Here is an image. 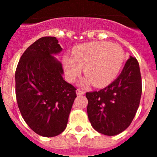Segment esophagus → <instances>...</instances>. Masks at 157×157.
<instances>
[{"label":"esophagus","instance_id":"esophagus-1","mask_svg":"<svg viewBox=\"0 0 157 157\" xmlns=\"http://www.w3.org/2000/svg\"><path fill=\"white\" fill-rule=\"evenodd\" d=\"M85 94V92L83 91V90H80V89H77V95H83Z\"/></svg>","mask_w":157,"mask_h":157}]
</instances>
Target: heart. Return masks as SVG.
<instances>
[{"label":"heart","mask_w":157,"mask_h":157,"mask_svg":"<svg viewBox=\"0 0 157 157\" xmlns=\"http://www.w3.org/2000/svg\"><path fill=\"white\" fill-rule=\"evenodd\" d=\"M125 52L120 45L106 42H93L75 46L73 56H65L63 64L69 80L73 81L84 67L87 82L96 87L112 83L122 67Z\"/></svg>","instance_id":"b5f03b06"}]
</instances>
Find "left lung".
<instances>
[{"mask_svg":"<svg viewBox=\"0 0 157 157\" xmlns=\"http://www.w3.org/2000/svg\"><path fill=\"white\" fill-rule=\"evenodd\" d=\"M142 78L140 65L130 56L120 75L99 91L87 92V115L97 132L115 136L126 129L140 106Z\"/></svg>","mask_w":157,"mask_h":157,"instance_id":"left-lung-1","label":"left lung"}]
</instances>
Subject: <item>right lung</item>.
<instances>
[{
	"label": "right lung",
	"mask_w": 157,
	"mask_h": 157,
	"mask_svg": "<svg viewBox=\"0 0 157 157\" xmlns=\"http://www.w3.org/2000/svg\"><path fill=\"white\" fill-rule=\"evenodd\" d=\"M56 37L36 40L21 56L15 72V94L21 116L32 130L53 137L65 130L77 89L63 78L62 51Z\"/></svg>",
	"instance_id": "1"
}]
</instances>
